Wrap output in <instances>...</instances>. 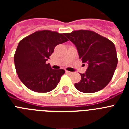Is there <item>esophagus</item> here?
I'll return each instance as SVG.
<instances>
[{
	"instance_id": "34e87169",
	"label": "esophagus",
	"mask_w": 129,
	"mask_h": 129,
	"mask_svg": "<svg viewBox=\"0 0 129 129\" xmlns=\"http://www.w3.org/2000/svg\"><path fill=\"white\" fill-rule=\"evenodd\" d=\"M66 73L67 74H72V72H70V71H68V70H66Z\"/></svg>"
}]
</instances>
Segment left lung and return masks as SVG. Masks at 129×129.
Listing matches in <instances>:
<instances>
[{"label": "left lung", "instance_id": "1", "mask_svg": "<svg viewBox=\"0 0 129 129\" xmlns=\"http://www.w3.org/2000/svg\"><path fill=\"white\" fill-rule=\"evenodd\" d=\"M64 35L76 45L82 62L88 64L86 72L80 74L81 81L74 84L76 89L83 93H94L104 88L118 64L114 44L90 30L73 31L64 33Z\"/></svg>", "mask_w": 129, "mask_h": 129}]
</instances>
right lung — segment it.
<instances>
[{
  "instance_id": "add662e5",
  "label": "right lung",
  "mask_w": 129,
  "mask_h": 129,
  "mask_svg": "<svg viewBox=\"0 0 129 129\" xmlns=\"http://www.w3.org/2000/svg\"><path fill=\"white\" fill-rule=\"evenodd\" d=\"M64 35L37 31L19 42L14 55L15 67L20 80L29 90L46 93L58 85L65 70H55L46 62L57 44L68 41Z\"/></svg>"
}]
</instances>
